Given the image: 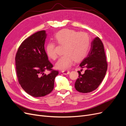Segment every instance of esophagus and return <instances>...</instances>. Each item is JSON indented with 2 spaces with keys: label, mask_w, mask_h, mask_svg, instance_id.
<instances>
[{
  "label": "esophagus",
  "mask_w": 126,
  "mask_h": 126,
  "mask_svg": "<svg viewBox=\"0 0 126 126\" xmlns=\"http://www.w3.org/2000/svg\"><path fill=\"white\" fill-rule=\"evenodd\" d=\"M62 73L63 75H68V74H69L70 71H68V70H63Z\"/></svg>",
  "instance_id": "obj_1"
}]
</instances>
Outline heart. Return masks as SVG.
I'll return each instance as SVG.
<instances>
[{
  "mask_svg": "<svg viewBox=\"0 0 126 126\" xmlns=\"http://www.w3.org/2000/svg\"><path fill=\"white\" fill-rule=\"evenodd\" d=\"M58 44L64 47L63 54L55 64V67L60 70H66L72 66L74 60L80 62L84 59L89 51L90 38L86 32H79L74 30L65 29L59 32L56 35ZM47 54L49 58L55 60L58 57L55 44L49 42L46 47Z\"/></svg>",
  "mask_w": 126,
  "mask_h": 126,
  "instance_id": "obj_1",
  "label": "heart"
}]
</instances>
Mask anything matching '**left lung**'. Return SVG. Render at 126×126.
Instances as JSON below:
<instances>
[{
	"label": "left lung",
	"instance_id": "8db88e82",
	"mask_svg": "<svg viewBox=\"0 0 126 126\" xmlns=\"http://www.w3.org/2000/svg\"><path fill=\"white\" fill-rule=\"evenodd\" d=\"M79 66L82 69L85 68L86 70L83 74L78 71V78L75 83L76 90L88 93L96 90L104 79L107 70L104 45L99 38L97 37L93 39L88 55Z\"/></svg>",
	"mask_w": 126,
	"mask_h": 126
}]
</instances>
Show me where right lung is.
<instances>
[{"label": "right lung", "mask_w": 126, "mask_h": 126, "mask_svg": "<svg viewBox=\"0 0 126 126\" xmlns=\"http://www.w3.org/2000/svg\"><path fill=\"white\" fill-rule=\"evenodd\" d=\"M47 34L45 30L38 32L25 39L19 47L15 57L19 83L26 92L34 97L50 94L58 71L51 70L52 64L48 60L45 50Z\"/></svg>", "instance_id": "1"}]
</instances>
